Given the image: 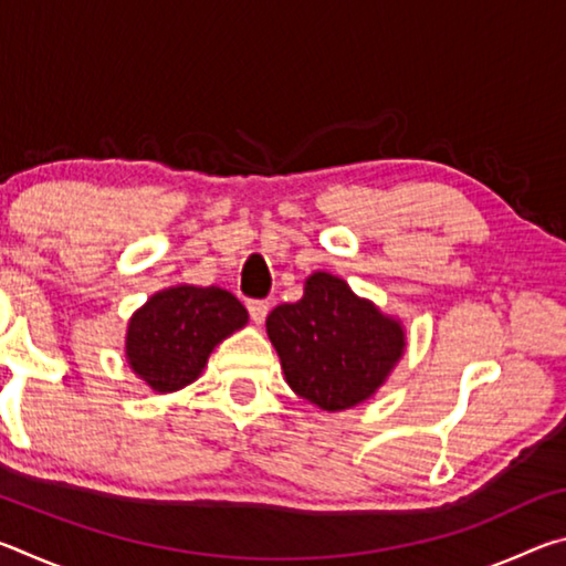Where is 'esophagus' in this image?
<instances>
[{"label":"esophagus","instance_id":"obj_1","mask_svg":"<svg viewBox=\"0 0 566 566\" xmlns=\"http://www.w3.org/2000/svg\"><path fill=\"white\" fill-rule=\"evenodd\" d=\"M247 310H249V317H252L254 324H262L266 319V314H270V302L252 300V302H247Z\"/></svg>","mask_w":566,"mask_h":566}]
</instances>
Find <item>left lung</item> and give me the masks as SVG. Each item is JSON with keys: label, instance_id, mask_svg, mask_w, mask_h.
<instances>
[{"label": "left lung", "instance_id": "1", "mask_svg": "<svg viewBox=\"0 0 566 566\" xmlns=\"http://www.w3.org/2000/svg\"><path fill=\"white\" fill-rule=\"evenodd\" d=\"M286 385L324 411H344L377 395L407 349L401 319L329 272L304 280L300 302L266 317Z\"/></svg>", "mask_w": 566, "mask_h": 566}]
</instances>
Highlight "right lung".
Listing matches in <instances>:
<instances>
[{"mask_svg":"<svg viewBox=\"0 0 566 566\" xmlns=\"http://www.w3.org/2000/svg\"><path fill=\"white\" fill-rule=\"evenodd\" d=\"M247 322L244 304L222 286L175 284L132 314L124 354L151 391L169 395L199 379L217 344Z\"/></svg>","mask_w":566,"mask_h":566,"instance_id":"obj_1","label":"right lung"}]
</instances>
